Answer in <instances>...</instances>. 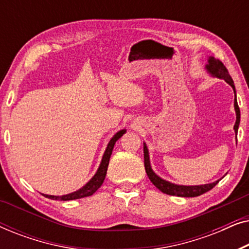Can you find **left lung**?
I'll list each match as a JSON object with an SVG mask.
<instances>
[{"label": "left lung", "instance_id": "left-lung-1", "mask_svg": "<svg viewBox=\"0 0 249 249\" xmlns=\"http://www.w3.org/2000/svg\"><path fill=\"white\" fill-rule=\"evenodd\" d=\"M206 70L207 72L212 74L213 77H217L220 79H224L228 84L232 87L234 91V110H236V124H234V132H238V127H239L240 124V110L239 107H238L237 98H236V89H234V85L232 78L230 77L229 72H228L227 68L224 67V64L221 62L219 59H215V57L210 56L209 57V63L206 64ZM144 163H145V170L146 173H147L148 178L153 182L156 188H159L162 193L168 194V195L172 196H180V197H196L202 195V194L209 192L213 188L214 186L219 182V180L215 182L212 183H206V185H200V186H182V185H176V183L169 182L166 180L160 178V177L156 175V173L153 171L151 168V163H149V155H148V149L147 146L144 142Z\"/></svg>", "mask_w": 249, "mask_h": 249}]
</instances>
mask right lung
I'll return each mask as SVG.
<instances>
[{
	"label": "right lung",
	"mask_w": 249,
	"mask_h": 249,
	"mask_svg": "<svg viewBox=\"0 0 249 249\" xmlns=\"http://www.w3.org/2000/svg\"><path fill=\"white\" fill-rule=\"evenodd\" d=\"M124 132H125V129L118 131L117 134H115L113 137L111 138V141L108 142V144H107V149H105L103 158H102V162H101L100 166H98L97 172L95 173L93 178H91L89 181H88L86 185L83 187V188L78 189L73 193L67 194V195H62V196H52V195H44V196L47 197V198H51V199L72 200V199H78V198H84V197H88V196L93 195V194L96 192L98 188H100V187L102 186V183H103V181H104L105 176H107V171L108 161H110V158H111L112 151H113L115 142H117L118 139L124 134Z\"/></svg>",
	"instance_id": "1"
}]
</instances>
